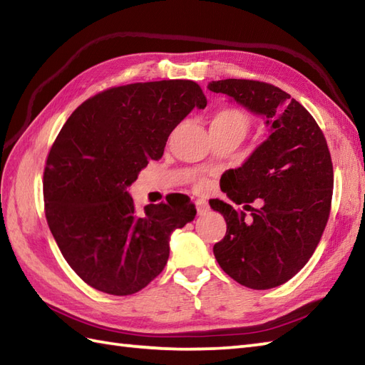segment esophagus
Here are the masks:
<instances>
[{"label": "esophagus", "instance_id": "esophagus-1", "mask_svg": "<svg viewBox=\"0 0 365 365\" xmlns=\"http://www.w3.org/2000/svg\"><path fill=\"white\" fill-rule=\"evenodd\" d=\"M195 208H197V212H199V214H205V212H207V211L210 210V205H208L207 200L197 199V200H195Z\"/></svg>", "mask_w": 365, "mask_h": 365}]
</instances>
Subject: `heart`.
<instances>
[{"mask_svg":"<svg viewBox=\"0 0 365 365\" xmlns=\"http://www.w3.org/2000/svg\"><path fill=\"white\" fill-rule=\"evenodd\" d=\"M248 125L250 118L245 110H242L240 108L225 106L214 112L210 123V130L223 135L237 137L240 140L245 135Z\"/></svg>","mask_w":365,"mask_h":365,"instance_id":"1","label":"heart"}]
</instances>
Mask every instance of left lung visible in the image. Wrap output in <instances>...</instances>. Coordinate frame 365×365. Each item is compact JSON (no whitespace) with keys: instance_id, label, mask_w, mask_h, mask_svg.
Returning <instances> with one entry per match:
<instances>
[{"instance_id":"left-lung-1","label":"left lung","mask_w":365,"mask_h":365,"mask_svg":"<svg viewBox=\"0 0 365 365\" xmlns=\"http://www.w3.org/2000/svg\"><path fill=\"white\" fill-rule=\"evenodd\" d=\"M251 112L267 117L272 133L220 188L245 211L214 199L227 235L212 251L220 268L240 285L268 289L285 284L308 262L330 217L333 163L316 120L289 93L257 80L211 81ZM257 200L259 207L249 205Z\"/></svg>"}]
</instances>
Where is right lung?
<instances>
[{
	"label": "right lung",
	"mask_w": 365,
	"mask_h": 365,
	"mask_svg": "<svg viewBox=\"0 0 365 365\" xmlns=\"http://www.w3.org/2000/svg\"><path fill=\"white\" fill-rule=\"evenodd\" d=\"M195 106L207 97L191 80L109 88L83 101L55 138L43 175L46 220L66 262L98 292L145 288L168 262L171 232L197 212L175 194L138 214L126 191Z\"/></svg>",
	"instance_id": "add662e5"
}]
</instances>
